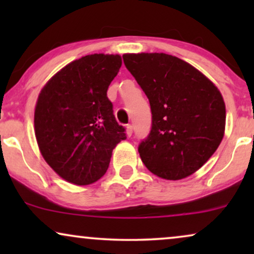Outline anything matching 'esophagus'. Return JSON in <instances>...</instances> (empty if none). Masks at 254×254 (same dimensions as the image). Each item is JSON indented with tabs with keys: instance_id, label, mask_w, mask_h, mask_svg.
Segmentation results:
<instances>
[{
	"instance_id": "1",
	"label": "esophagus",
	"mask_w": 254,
	"mask_h": 254,
	"mask_svg": "<svg viewBox=\"0 0 254 254\" xmlns=\"http://www.w3.org/2000/svg\"><path fill=\"white\" fill-rule=\"evenodd\" d=\"M126 134L127 136H131V134H133V126L131 125H127L126 126Z\"/></svg>"
}]
</instances>
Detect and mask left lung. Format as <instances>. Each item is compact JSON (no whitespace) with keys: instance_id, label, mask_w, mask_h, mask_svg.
I'll use <instances>...</instances> for the list:
<instances>
[{"instance_id":"1","label":"left lung","mask_w":254,"mask_h":254,"mask_svg":"<svg viewBox=\"0 0 254 254\" xmlns=\"http://www.w3.org/2000/svg\"><path fill=\"white\" fill-rule=\"evenodd\" d=\"M123 59L150 103L151 129L138 145L142 162L163 179L186 178L223 138L221 92L202 72L172 55L124 54Z\"/></svg>"}]
</instances>
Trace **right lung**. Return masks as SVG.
Wrapping results in <instances>:
<instances>
[{
    "label": "right lung",
    "instance_id": "obj_1",
    "mask_svg": "<svg viewBox=\"0 0 254 254\" xmlns=\"http://www.w3.org/2000/svg\"><path fill=\"white\" fill-rule=\"evenodd\" d=\"M121 64L120 55H85L57 72L38 97L34 133L41 155L75 185L102 178L113 149L127 137L107 98Z\"/></svg>",
    "mask_w": 254,
    "mask_h": 254
}]
</instances>
